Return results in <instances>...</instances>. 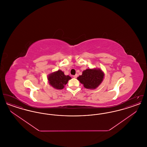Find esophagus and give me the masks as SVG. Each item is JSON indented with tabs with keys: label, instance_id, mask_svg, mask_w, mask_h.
Returning a JSON list of instances; mask_svg holds the SVG:
<instances>
[{
	"label": "esophagus",
	"instance_id": "esophagus-1",
	"mask_svg": "<svg viewBox=\"0 0 147 147\" xmlns=\"http://www.w3.org/2000/svg\"><path fill=\"white\" fill-rule=\"evenodd\" d=\"M73 77L74 78H76L78 77V75L77 74H76V75H74V76H73Z\"/></svg>",
	"mask_w": 147,
	"mask_h": 147
}]
</instances>
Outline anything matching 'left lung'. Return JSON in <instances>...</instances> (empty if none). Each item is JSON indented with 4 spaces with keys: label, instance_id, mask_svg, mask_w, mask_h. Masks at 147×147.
<instances>
[{
    "label": "left lung",
    "instance_id": "left-lung-1",
    "mask_svg": "<svg viewBox=\"0 0 147 147\" xmlns=\"http://www.w3.org/2000/svg\"><path fill=\"white\" fill-rule=\"evenodd\" d=\"M104 72L100 69H87L83 71L82 75L77 78L84 87L89 89H95L103 80Z\"/></svg>",
    "mask_w": 147,
    "mask_h": 147
}]
</instances>
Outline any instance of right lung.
Returning a JSON list of instances; mask_svg holds the SVG:
<instances>
[{
	"label": "right lung",
	"instance_id": "right-lung-1",
	"mask_svg": "<svg viewBox=\"0 0 147 147\" xmlns=\"http://www.w3.org/2000/svg\"><path fill=\"white\" fill-rule=\"evenodd\" d=\"M70 79L71 77L64 75L63 71L61 70L52 73L48 76V80L50 85L53 88L59 90L63 89Z\"/></svg>",
	"mask_w": 147,
	"mask_h": 147
}]
</instances>
